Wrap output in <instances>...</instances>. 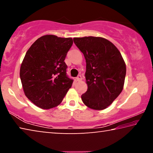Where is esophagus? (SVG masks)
Wrapping results in <instances>:
<instances>
[{"instance_id":"obj_1","label":"esophagus","mask_w":153,"mask_h":153,"mask_svg":"<svg viewBox=\"0 0 153 153\" xmlns=\"http://www.w3.org/2000/svg\"><path fill=\"white\" fill-rule=\"evenodd\" d=\"M82 77L81 76H77V77H76V81H77V82L82 81Z\"/></svg>"}]
</instances>
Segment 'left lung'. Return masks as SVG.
<instances>
[{
  "instance_id": "obj_1",
  "label": "left lung",
  "mask_w": 153,
  "mask_h": 153,
  "mask_svg": "<svg viewBox=\"0 0 153 153\" xmlns=\"http://www.w3.org/2000/svg\"><path fill=\"white\" fill-rule=\"evenodd\" d=\"M74 42L84 54L86 63L88 90L82 95V101L92 109H105L123 90L125 61L117 47L104 38H74Z\"/></svg>"
}]
</instances>
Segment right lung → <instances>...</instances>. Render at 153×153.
I'll return each instance as SVG.
<instances>
[{"label":"right lung","mask_w":153,"mask_h":153,"mask_svg":"<svg viewBox=\"0 0 153 153\" xmlns=\"http://www.w3.org/2000/svg\"><path fill=\"white\" fill-rule=\"evenodd\" d=\"M71 38L45 35L28 49L20 67V78L25 95L43 109L58 106L73 84L66 71L67 52Z\"/></svg>","instance_id":"obj_1"}]
</instances>
